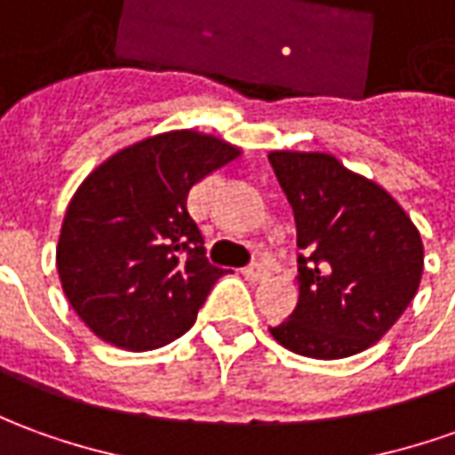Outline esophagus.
Segmentation results:
<instances>
[{
	"instance_id": "34e87169",
	"label": "esophagus",
	"mask_w": 455,
	"mask_h": 455,
	"mask_svg": "<svg viewBox=\"0 0 455 455\" xmlns=\"http://www.w3.org/2000/svg\"><path fill=\"white\" fill-rule=\"evenodd\" d=\"M243 279L253 281V283L268 279V268L264 264H249V267L243 268Z\"/></svg>"
}]
</instances>
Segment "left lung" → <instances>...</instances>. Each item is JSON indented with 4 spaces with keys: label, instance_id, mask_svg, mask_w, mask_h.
<instances>
[{
    "label": "left lung",
    "instance_id": "8db88e82",
    "mask_svg": "<svg viewBox=\"0 0 455 455\" xmlns=\"http://www.w3.org/2000/svg\"><path fill=\"white\" fill-rule=\"evenodd\" d=\"M296 219L299 304L268 329L308 358H346L376 344L419 291L423 243L398 202L331 154L271 151Z\"/></svg>",
    "mask_w": 455,
    "mask_h": 455
}]
</instances>
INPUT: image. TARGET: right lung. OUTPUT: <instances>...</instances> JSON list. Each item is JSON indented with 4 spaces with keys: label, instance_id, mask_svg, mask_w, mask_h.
<instances>
[{
    "label": "right lung",
    "instance_id": "1",
    "mask_svg": "<svg viewBox=\"0 0 455 455\" xmlns=\"http://www.w3.org/2000/svg\"><path fill=\"white\" fill-rule=\"evenodd\" d=\"M241 149L194 129L116 151L82 181L57 246L61 289L101 341L149 351L187 333L224 268L188 216L194 184Z\"/></svg>",
    "mask_w": 455,
    "mask_h": 455
}]
</instances>
